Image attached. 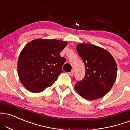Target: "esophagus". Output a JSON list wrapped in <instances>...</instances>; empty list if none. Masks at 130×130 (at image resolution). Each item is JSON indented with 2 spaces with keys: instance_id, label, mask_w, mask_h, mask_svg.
Listing matches in <instances>:
<instances>
[{
  "instance_id": "esophagus-1",
  "label": "esophagus",
  "mask_w": 130,
  "mask_h": 130,
  "mask_svg": "<svg viewBox=\"0 0 130 130\" xmlns=\"http://www.w3.org/2000/svg\"><path fill=\"white\" fill-rule=\"evenodd\" d=\"M73 73H74V70H71V71H70V73H68V74H69L70 76H73Z\"/></svg>"
}]
</instances>
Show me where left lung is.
<instances>
[{"label":"left lung","mask_w":130,"mask_h":130,"mask_svg":"<svg viewBox=\"0 0 130 130\" xmlns=\"http://www.w3.org/2000/svg\"><path fill=\"white\" fill-rule=\"evenodd\" d=\"M76 50L85 65L84 79L75 85L84 99L93 101L110 91L117 77L116 62L107 50L91 43H80Z\"/></svg>","instance_id":"left-lung-1"}]
</instances>
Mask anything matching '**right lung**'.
I'll return each mask as SVG.
<instances>
[{
	"mask_svg": "<svg viewBox=\"0 0 130 130\" xmlns=\"http://www.w3.org/2000/svg\"><path fill=\"white\" fill-rule=\"evenodd\" d=\"M67 44L63 40L37 39L24 46L19 56L18 73L26 90L40 93L57 80L66 61L60 53Z\"/></svg>",
	"mask_w": 130,
	"mask_h": 130,
	"instance_id": "1",
	"label": "right lung"
}]
</instances>
